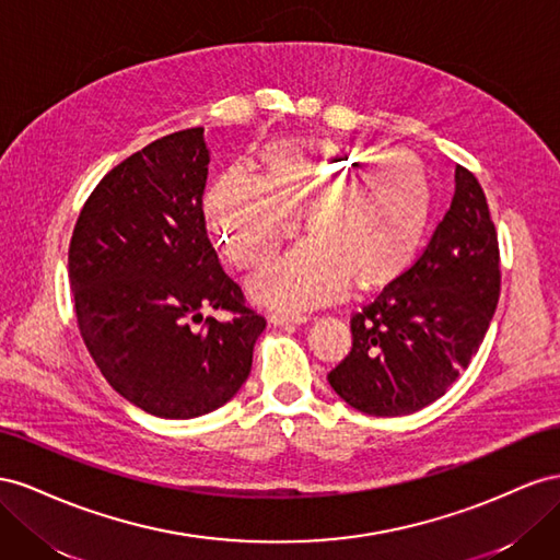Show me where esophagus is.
I'll use <instances>...</instances> for the list:
<instances>
[{"instance_id":"34e87169","label":"esophagus","mask_w":560,"mask_h":560,"mask_svg":"<svg viewBox=\"0 0 560 560\" xmlns=\"http://www.w3.org/2000/svg\"><path fill=\"white\" fill-rule=\"evenodd\" d=\"M269 322L275 326H289V324H305L310 322L307 314H291V312H271Z\"/></svg>"}]
</instances>
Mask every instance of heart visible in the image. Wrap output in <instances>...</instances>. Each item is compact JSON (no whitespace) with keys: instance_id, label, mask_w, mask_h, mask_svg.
<instances>
[{"instance_id":"1","label":"heart","mask_w":560,"mask_h":560,"mask_svg":"<svg viewBox=\"0 0 560 560\" xmlns=\"http://www.w3.org/2000/svg\"><path fill=\"white\" fill-rule=\"evenodd\" d=\"M328 142H283L267 154V173L234 166L213 185L206 213L220 248L244 269L260 267L298 230L305 238L250 281V291L285 310L340 298L351 279L373 283L404 265L418 246L429 185L418 159L404 152Z\"/></svg>"}]
</instances>
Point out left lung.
<instances>
[{
  "label": "left lung",
  "mask_w": 560,
  "mask_h": 560,
  "mask_svg": "<svg viewBox=\"0 0 560 560\" xmlns=\"http://www.w3.org/2000/svg\"><path fill=\"white\" fill-rule=\"evenodd\" d=\"M500 244L476 175L408 269L351 314V349L330 387L365 415L396 418L441 398L481 347L500 300Z\"/></svg>",
  "instance_id": "obj_1"
}]
</instances>
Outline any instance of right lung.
Returning a JSON list of instances; mask_svg holds the SVG:
<instances>
[{
    "label": "right lung",
    "instance_id": "obj_1",
    "mask_svg": "<svg viewBox=\"0 0 560 560\" xmlns=\"http://www.w3.org/2000/svg\"><path fill=\"white\" fill-rule=\"evenodd\" d=\"M206 175L203 129L150 142L95 185L68 250L91 359L126 401L166 420L225 406L246 382L267 326L206 232Z\"/></svg>",
    "mask_w": 560,
    "mask_h": 560
}]
</instances>
